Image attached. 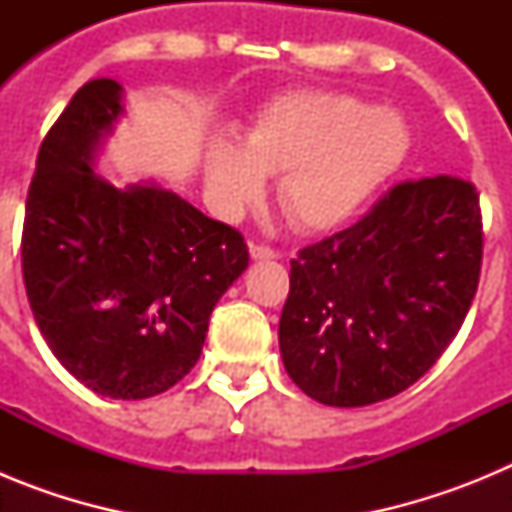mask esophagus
I'll list each match as a JSON object with an SVG mask.
<instances>
[{
  "instance_id": "34e87169",
  "label": "esophagus",
  "mask_w": 512,
  "mask_h": 512,
  "mask_svg": "<svg viewBox=\"0 0 512 512\" xmlns=\"http://www.w3.org/2000/svg\"><path fill=\"white\" fill-rule=\"evenodd\" d=\"M248 251H251L253 261L279 259V251H274V248H269V246H256V243H251V246H248Z\"/></svg>"
}]
</instances>
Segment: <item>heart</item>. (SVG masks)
<instances>
[{
    "instance_id": "obj_1",
    "label": "heart",
    "mask_w": 512,
    "mask_h": 512,
    "mask_svg": "<svg viewBox=\"0 0 512 512\" xmlns=\"http://www.w3.org/2000/svg\"><path fill=\"white\" fill-rule=\"evenodd\" d=\"M410 151L408 122L395 110L336 92L287 94L266 104L241 143L215 135L205 148L212 205L238 217L277 176V202L302 230L348 223Z\"/></svg>"
}]
</instances>
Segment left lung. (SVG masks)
<instances>
[{"label": "left lung", "mask_w": 512, "mask_h": 512, "mask_svg": "<svg viewBox=\"0 0 512 512\" xmlns=\"http://www.w3.org/2000/svg\"><path fill=\"white\" fill-rule=\"evenodd\" d=\"M482 266L479 194L464 179L402 182L351 228L292 259L279 351L333 408L408 390L449 348Z\"/></svg>", "instance_id": "1"}]
</instances>
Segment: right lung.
Instances as JSON below:
<instances>
[{
  "label": "right lung",
  "instance_id": "1",
  "mask_svg": "<svg viewBox=\"0 0 512 512\" xmlns=\"http://www.w3.org/2000/svg\"><path fill=\"white\" fill-rule=\"evenodd\" d=\"M125 115L115 79L71 97L35 164L22 277L45 343L81 384L146 400L192 372L248 246L156 182L115 187L94 166Z\"/></svg>",
  "mask_w": 512,
  "mask_h": 512
}]
</instances>
